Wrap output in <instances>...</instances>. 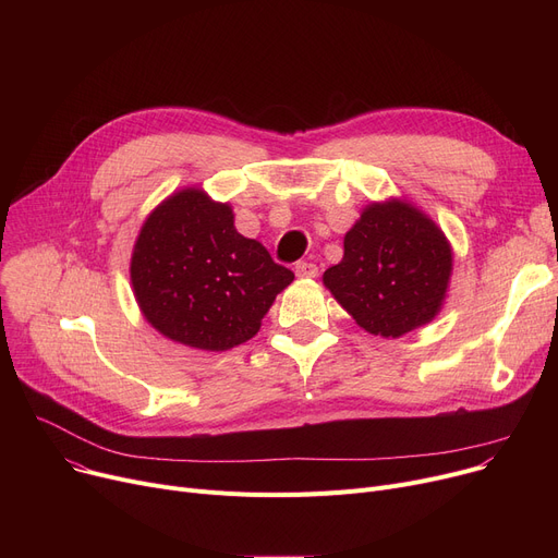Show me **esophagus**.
<instances>
[{
	"label": "esophagus",
	"instance_id": "obj_1",
	"mask_svg": "<svg viewBox=\"0 0 558 558\" xmlns=\"http://www.w3.org/2000/svg\"><path fill=\"white\" fill-rule=\"evenodd\" d=\"M296 276L299 278H316L318 276V267L314 262H305V259H301V262H296Z\"/></svg>",
	"mask_w": 558,
	"mask_h": 558
}]
</instances>
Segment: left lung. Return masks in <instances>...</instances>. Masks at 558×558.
<instances>
[{"mask_svg": "<svg viewBox=\"0 0 558 558\" xmlns=\"http://www.w3.org/2000/svg\"><path fill=\"white\" fill-rule=\"evenodd\" d=\"M452 269L446 234L409 203H373L345 232L343 259L326 287L357 324L379 337H402L441 307Z\"/></svg>", "mask_w": 558, "mask_h": 558, "instance_id": "1", "label": "left lung"}]
</instances>
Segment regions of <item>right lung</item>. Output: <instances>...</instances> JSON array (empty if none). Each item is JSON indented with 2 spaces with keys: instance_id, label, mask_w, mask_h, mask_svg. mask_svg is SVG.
Wrapping results in <instances>:
<instances>
[{
  "instance_id": "add662e5",
  "label": "right lung",
  "mask_w": 558,
  "mask_h": 558,
  "mask_svg": "<svg viewBox=\"0 0 558 558\" xmlns=\"http://www.w3.org/2000/svg\"><path fill=\"white\" fill-rule=\"evenodd\" d=\"M131 280L158 332L192 348L228 350L257 335L294 274L234 230L228 205L183 190L142 226Z\"/></svg>"
}]
</instances>
